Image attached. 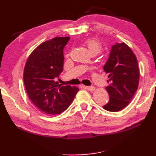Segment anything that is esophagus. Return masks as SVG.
<instances>
[{
    "label": "esophagus",
    "instance_id": "1",
    "mask_svg": "<svg viewBox=\"0 0 156 156\" xmlns=\"http://www.w3.org/2000/svg\"><path fill=\"white\" fill-rule=\"evenodd\" d=\"M85 88L87 89L89 91H93L95 90V87L94 86H87V87H85Z\"/></svg>",
    "mask_w": 156,
    "mask_h": 156
}]
</instances>
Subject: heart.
<instances>
[{
	"mask_svg": "<svg viewBox=\"0 0 156 156\" xmlns=\"http://www.w3.org/2000/svg\"><path fill=\"white\" fill-rule=\"evenodd\" d=\"M84 43L87 47L90 54H98L102 49V44L96 38H89L84 41Z\"/></svg>",
	"mask_w": 156,
	"mask_h": 156,
	"instance_id": "heart-1",
	"label": "heart"
}]
</instances>
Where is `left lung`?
<instances>
[{
  "instance_id": "obj_1",
  "label": "left lung",
  "mask_w": 156,
  "mask_h": 156,
  "mask_svg": "<svg viewBox=\"0 0 156 156\" xmlns=\"http://www.w3.org/2000/svg\"><path fill=\"white\" fill-rule=\"evenodd\" d=\"M103 69L109 74L107 83L109 84L106 87L109 100L103 108L109 112H119L129 104L138 89V60L125 43H116L112 47Z\"/></svg>"
}]
</instances>
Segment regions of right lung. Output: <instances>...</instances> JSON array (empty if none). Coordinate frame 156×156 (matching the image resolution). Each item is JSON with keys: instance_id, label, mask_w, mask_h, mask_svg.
Masks as SVG:
<instances>
[{"instance_id": "obj_1", "label": "right lung", "mask_w": 156, "mask_h": 156, "mask_svg": "<svg viewBox=\"0 0 156 156\" xmlns=\"http://www.w3.org/2000/svg\"><path fill=\"white\" fill-rule=\"evenodd\" d=\"M69 37H56L41 44L26 62L23 80L29 98L41 112L57 115L72 103L78 88L55 82L63 70V49Z\"/></svg>"}]
</instances>
